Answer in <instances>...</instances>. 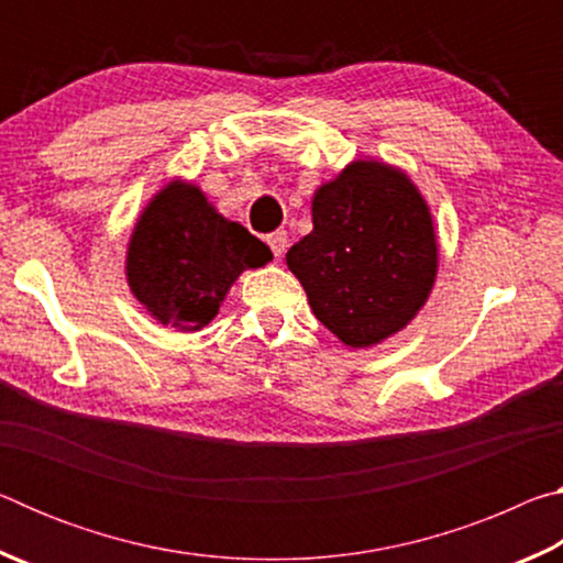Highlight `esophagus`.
Instances as JSON below:
<instances>
[{
  "mask_svg": "<svg viewBox=\"0 0 563 563\" xmlns=\"http://www.w3.org/2000/svg\"><path fill=\"white\" fill-rule=\"evenodd\" d=\"M268 245H271V251H273L275 258H283L285 247H288V233H285V231L271 233V235H268Z\"/></svg>",
  "mask_w": 563,
  "mask_h": 563,
  "instance_id": "34e87169",
  "label": "esophagus"
}]
</instances>
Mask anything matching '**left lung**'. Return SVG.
Here are the masks:
<instances>
[{"label": "left lung", "instance_id": "left-lung-1", "mask_svg": "<svg viewBox=\"0 0 563 563\" xmlns=\"http://www.w3.org/2000/svg\"><path fill=\"white\" fill-rule=\"evenodd\" d=\"M285 261L332 335L347 347H373L409 325L430 298V206L405 170L352 161L316 190L312 231Z\"/></svg>", "mask_w": 563, "mask_h": 563}]
</instances>
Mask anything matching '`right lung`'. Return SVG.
<instances>
[{
	"label": "right lung",
	"instance_id": "right-lung-1",
	"mask_svg": "<svg viewBox=\"0 0 563 563\" xmlns=\"http://www.w3.org/2000/svg\"><path fill=\"white\" fill-rule=\"evenodd\" d=\"M268 261L271 247L218 213L201 188L170 180L133 225L126 280L161 325L194 332L218 316L238 275Z\"/></svg>",
	"mask_w": 563,
	"mask_h": 563
}]
</instances>
